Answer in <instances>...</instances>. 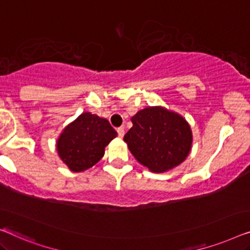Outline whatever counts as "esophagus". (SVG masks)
<instances>
[{"instance_id":"obj_1","label":"esophagus","mask_w":250,"mask_h":250,"mask_svg":"<svg viewBox=\"0 0 250 250\" xmlns=\"http://www.w3.org/2000/svg\"><path fill=\"white\" fill-rule=\"evenodd\" d=\"M118 135L120 138L125 136V126H120V128H118Z\"/></svg>"}]
</instances>
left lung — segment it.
I'll return each instance as SVG.
<instances>
[{"mask_svg": "<svg viewBox=\"0 0 250 250\" xmlns=\"http://www.w3.org/2000/svg\"><path fill=\"white\" fill-rule=\"evenodd\" d=\"M132 126L124 140L135 159L161 173L180 165L192 146V131L187 120L163 106H149L131 118Z\"/></svg>", "mask_w": 250, "mask_h": 250, "instance_id": "obj_1", "label": "left lung"}]
</instances>
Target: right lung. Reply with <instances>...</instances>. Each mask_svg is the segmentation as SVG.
Here are the masks:
<instances>
[{
    "label": "right lung",
    "instance_id": "right-lung-1",
    "mask_svg": "<svg viewBox=\"0 0 250 250\" xmlns=\"http://www.w3.org/2000/svg\"><path fill=\"white\" fill-rule=\"evenodd\" d=\"M117 136L106 119L83 112L63 129L56 140V150L70 170L83 172L104 156L105 147Z\"/></svg>",
    "mask_w": 250,
    "mask_h": 250
}]
</instances>
